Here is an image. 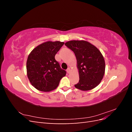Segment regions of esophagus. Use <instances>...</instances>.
<instances>
[{
    "label": "esophagus",
    "instance_id": "34e87169",
    "mask_svg": "<svg viewBox=\"0 0 132 132\" xmlns=\"http://www.w3.org/2000/svg\"><path fill=\"white\" fill-rule=\"evenodd\" d=\"M70 69L69 68H68V69H67V73H70Z\"/></svg>",
    "mask_w": 132,
    "mask_h": 132
}]
</instances>
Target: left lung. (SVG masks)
I'll return each mask as SVG.
<instances>
[{"label":"left lung","mask_w":132,"mask_h":132,"mask_svg":"<svg viewBox=\"0 0 132 132\" xmlns=\"http://www.w3.org/2000/svg\"><path fill=\"white\" fill-rule=\"evenodd\" d=\"M65 45L74 52L77 58L79 81L75 87L82 91L96 87L105 71V62L101 52L90 42L84 40L70 41Z\"/></svg>","instance_id":"8db88e82"}]
</instances>
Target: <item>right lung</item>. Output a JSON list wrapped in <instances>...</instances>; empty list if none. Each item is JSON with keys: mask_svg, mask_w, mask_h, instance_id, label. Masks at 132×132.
<instances>
[{"mask_svg": "<svg viewBox=\"0 0 132 132\" xmlns=\"http://www.w3.org/2000/svg\"><path fill=\"white\" fill-rule=\"evenodd\" d=\"M64 44L60 41L44 42L31 52L26 63L27 75L31 85L39 91L50 92L58 87L66 75L55 55Z\"/></svg>", "mask_w": 132, "mask_h": 132, "instance_id": "1", "label": "right lung"}]
</instances>
